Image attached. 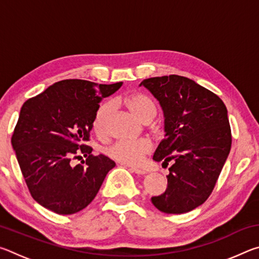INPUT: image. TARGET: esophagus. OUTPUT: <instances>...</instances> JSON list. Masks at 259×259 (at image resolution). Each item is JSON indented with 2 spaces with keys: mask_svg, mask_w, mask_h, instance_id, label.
Returning a JSON list of instances; mask_svg holds the SVG:
<instances>
[{
  "mask_svg": "<svg viewBox=\"0 0 259 259\" xmlns=\"http://www.w3.org/2000/svg\"><path fill=\"white\" fill-rule=\"evenodd\" d=\"M131 171H134L135 174H137V175H145V174H147V171H145V170L138 169V168H131Z\"/></svg>",
  "mask_w": 259,
  "mask_h": 259,
  "instance_id": "esophagus-1",
  "label": "esophagus"
}]
</instances>
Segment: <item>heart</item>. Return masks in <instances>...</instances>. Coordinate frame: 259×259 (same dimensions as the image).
Masks as SVG:
<instances>
[{
    "label": "heart",
    "mask_w": 259,
    "mask_h": 259,
    "mask_svg": "<svg viewBox=\"0 0 259 259\" xmlns=\"http://www.w3.org/2000/svg\"><path fill=\"white\" fill-rule=\"evenodd\" d=\"M131 113L143 122H150L156 114V105L151 97L145 94H134L124 99ZM114 109V104L111 100L99 105L94 116V130L99 136L107 133L108 119ZM152 143L147 139L137 140H117L106 148V154L111 159L120 163L129 165H138L143 162L148 153L152 151Z\"/></svg>",
    "instance_id": "obj_1"
}]
</instances>
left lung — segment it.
<instances>
[{
  "label": "left lung",
  "instance_id": "obj_1",
  "mask_svg": "<svg viewBox=\"0 0 259 259\" xmlns=\"http://www.w3.org/2000/svg\"><path fill=\"white\" fill-rule=\"evenodd\" d=\"M142 84L164 113L165 137L153 159L163 165L172 162L168 187L152 203L164 213L188 212L211 194L231 151L226 106L216 94L184 76L151 77Z\"/></svg>",
  "mask_w": 259,
  "mask_h": 259
}]
</instances>
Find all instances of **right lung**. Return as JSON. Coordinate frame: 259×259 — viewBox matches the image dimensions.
<instances>
[{"label": "right lung", "instance_id": "right-lung-1", "mask_svg": "<svg viewBox=\"0 0 259 259\" xmlns=\"http://www.w3.org/2000/svg\"><path fill=\"white\" fill-rule=\"evenodd\" d=\"M121 85L63 80L24 103L11 144L30 195L42 207L72 214L97 195L115 162L91 154L85 143L100 102ZM78 154L86 161L73 167Z\"/></svg>", "mask_w": 259, "mask_h": 259}]
</instances>
